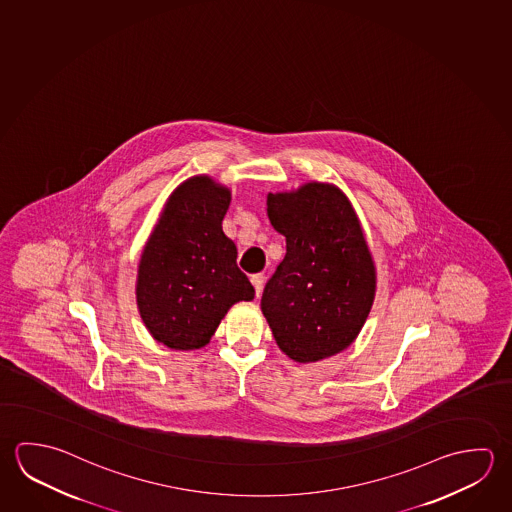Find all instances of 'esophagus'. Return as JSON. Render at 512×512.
<instances>
[{
  "mask_svg": "<svg viewBox=\"0 0 512 512\" xmlns=\"http://www.w3.org/2000/svg\"><path fill=\"white\" fill-rule=\"evenodd\" d=\"M252 284L255 287V295L260 296V291H262V284H264V277L262 275H253Z\"/></svg>",
  "mask_w": 512,
  "mask_h": 512,
  "instance_id": "1",
  "label": "esophagus"
}]
</instances>
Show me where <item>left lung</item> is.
Listing matches in <instances>:
<instances>
[{"mask_svg": "<svg viewBox=\"0 0 512 512\" xmlns=\"http://www.w3.org/2000/svg\"><path fill=\"white\" fill-rule=\"evenodd\" d=\"M268 217L286 237V257L260 298L277 345L298 363L334 356L356 340L376 293L358 217L325 183L269 194Z\"/></svg>", "mask_w": 512, "mask_h": 512, "instance_id": "8db88e82", "label": "left lung"}]
</instances>
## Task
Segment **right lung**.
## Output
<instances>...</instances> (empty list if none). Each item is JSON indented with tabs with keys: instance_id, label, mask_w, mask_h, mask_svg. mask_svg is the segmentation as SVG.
Listing matches in <instances>:
<instances>
[{
	"instance_id": "1",
	"label": "right lung",
	"mask_w": 512,
	"mask_h": 512,
	"mask_svg": "<svg viewBox=\"0 0 512 512\" xmlns=\"http://www.w3.org/2000/svg\"><path fill=\"white\" fill-rule=\"evenodd\" d=\"M230 190L196 176L174 190L145 244L136 302L154 340L176 350L207 345L226 311L255 289L223 232Z\"/></svg>"
}]
</instances>
